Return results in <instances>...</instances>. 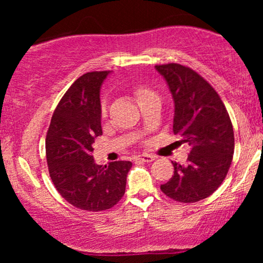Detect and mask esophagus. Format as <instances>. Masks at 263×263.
<instances>
[{"label": "esophagus", "mask_w": 263, "mask_h": 263, "mask_svg": "<svg viewBox=\"0 0 263 263\" xmlns=\"http://www.w3.org/2000/svg\"><path fill=\"white\" fill-rule=\"evenodd\" d=\"M135 159L136 161H141V162H153L156 159V156L148 155V153H143V155L136 157Z\"/></svg>", "instance_id": "obj_1"}]
</instances>
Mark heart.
<instances>
[{"instance_id":"obj_1","label":"heart","mask_w":263,"mask_h":263,"mask_svg":"<svg viewBox=\"0 0 263 263\" xmlns=\"http://www.w3.org/2000/svg\"><path fill=\"white\" fill-rule=\"evenodd\" d=\"M134 93L138 101L142 100V99H144V98H148V96L156 95V92L153 91V90H151V89H148V87L142 86V85L135 86ZM101 115L102 116H106V106H105V104L101 105Z\"/></svg>"}]
</instances>
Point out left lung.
Returning <instances> with one entry per match:
<instances>
[{
  "label": "left lung",
  "instance_id": "obj_1",
  "mask_svg": "<svg viewBox=\"0 0 263 263\" xmlns=\"http://www.w3.org/2000/svg\"><path fill=\"white\" fill-rule=\"evenodd\" d=\"M174 100L173 132L188 142L186 164L173 163L174 174L161 190L179 203H195L224 182L232 156L234 128L224 102L206 80L185 65H156Z\"/></svg>",
  "mask_w": 263,
  "mask_h": 263
}]
</instances>
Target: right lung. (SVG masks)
<instances>
[{
  "label": "right lung",
  "mask_w": 263,
  "mask_h": 263,
  "mask_svg": "<svg viewBox=\"0 0 263 263\" xmlns=\"http://www.w3.org/2000/svg\"><path fill=\"white\" fill-rule=\"evenodd\" d=\"M110 71L81 75L66 90L54 110L45 137L50 179L63 198L87 211L111 209L121 200L129 161L96 164L92 143L101 129L100 87Z\"/></svg>",
  "instance_id": "obj_1"
}]
</instances>
